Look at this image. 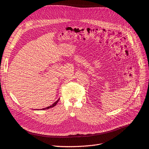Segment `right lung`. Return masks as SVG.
Instances as JSON below:
<instances>
[{"label":"right lung","instance_id":"right-lung-1","mask_svg":"<svg viewBox=\"0 0 149 149\" xmlns=\"http://www.w3.org/2000/svg\"><path fill=\"white\" fill-rule=\"evenodd\" d=\"M59 100H60V99H58V100L56 101V102H54L52 105H51V106H48V107H47V108H44V109H49V108H52V107L55 106L56 105V104L58 103Z\"/></svg>","mask_w":149,"mask_h":149}]
</instances>
